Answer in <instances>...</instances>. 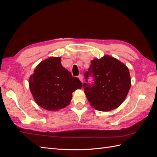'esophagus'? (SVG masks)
I'll list each match as a JSON object with an SVG mask.
<instances>
[{"label": "esophagus", "mask_w": 157, "mask_h": 157, "mask_svg": "<svg viewBox=\"0 0 157 157\" xmlns=\"http://www.w3.org/2000/svg\"><path fill=\"white\" fill-rule=\"evenodd\" d=\"M78 77V78H79V80H80V81L82 82H83V76L82 75H80Z\"/></svg>", "instance_id": "obj_1"}]
</instances>
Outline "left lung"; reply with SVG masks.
<instances>
[{
    "mask_svg": "<svg viewBox=\"0 0 157 157\" xmlns=\"http://www.w3.org/2000/svg\"><path fill=\"white\" fill-rule=\"evenodd\" d=\"M92 74L94 85L83 84L90 105L98 111H109L119 107L125 100L131 86L128 68L117 59L105 55L94 58L85 78ZM87 81V80H86Z\"/></svg>",
    "mask_w": 157,
    "mask_h": 157,
    "instance_id": "obj_1",
    "label": "left lung"
}]
</instances>
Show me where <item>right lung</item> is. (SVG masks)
Listing matches in <instances>:
<instances>
[{"label":"right lung","instance_id":"right-lung-1","mask_svg":"<svg viewBox=\"0 0 157 157\" xmlns=\"http://www.w3.org/2000/svg\"><path fill=\"white\" fill-rule=\"evenodd\" d=\"M29 86L38 105L57 111L69 105L72 93L82 85L61 63L60 57H50L36 66L29 79Z\"/></svg>","mask_w":157,"mask_h":157}]
</instances>
